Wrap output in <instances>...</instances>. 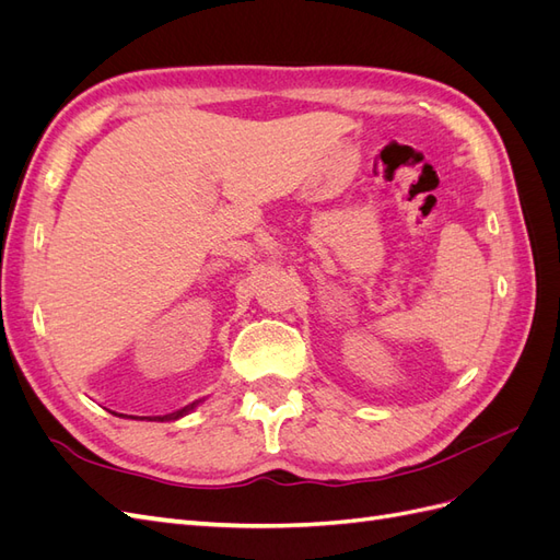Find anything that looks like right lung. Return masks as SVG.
<instances>
[{"label": "right lung", "mask_w": 560, "mask_h": 560, "mask_svg": "<svg viewBox=\"0 0 560 560\" xmlns=\"http://www.w3.org/2000/svg\"><path fill=\"white\" fill-rule=\"evenodd\" d=\"M198 406V401H194V404H189V406H184V409H179V411H175V413H167V416H156L154 420H177V418H182V416H186L189 411H194ZM151 420V418H149Z\"/></svg>", "instance_id": "add662e5"}]
</instances>
